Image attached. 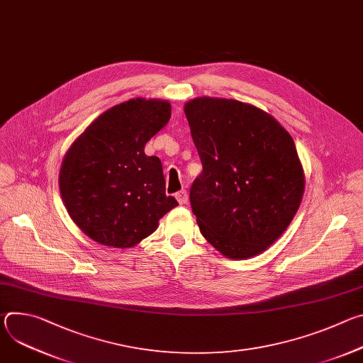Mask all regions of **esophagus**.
I'll list each match as a JSON object with an SVG mask.
<instances>
[{"mask_svg": "<svg viewBox=\"0 0 363 363\" xmlns=\"http://www.w3.org/2000/svg\"><path fill=\"white\" fill-rule=\"evenodd\" d=\"M175 198H177V201L182 205V203H186L188 202V192L185 191V189H182V191H179V192H177L175 194Z\"/></svg>", "mask_w": 363, "mask_h": 363, "instance_id": "1", "label": "esophagus"}]
</instances>
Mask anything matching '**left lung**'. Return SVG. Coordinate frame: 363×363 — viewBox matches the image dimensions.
I'll return each instance as SVG.
<instances>
[{"label": "left lung", "mask_w": 363, "mask_h": 363, "mask_svg": "<svg viewBox=\"0 0 363 363\" xmlns=\"http://www.w3.org/2000/svg\"><path fill=\"white\" fill-rule=\"evenodd\" d=\"M184 112L202 164L189 191L201 234L234 260L263 252L303 198L294 140L272 115L238 100L196 97Z\"/></svg>", "instance_id": "8db88e82"}]
</instances>
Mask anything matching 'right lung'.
<instances>
[{
  "mask_svg": "<svg viewBox=\"0 0 363 363\" xmlns=\"http://www.w3.org/2000/svg\"><path fill=\"white\" fill-rule=\"evenodd\" d=\"M169 118L167 100L130 99L94 119L65 155L59 177L63 202L96 242L133 247L178 205L165 194L160 158L145 155L146 142Z\"/></svg>",
  "mask_w": 363,
  "mask_h": 363,
  "instance_id": "add662e5",
  "label": "right lung"
}]
</instances>
